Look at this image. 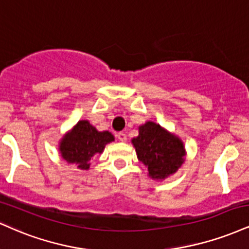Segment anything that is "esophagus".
<instances>
[{
    "label": "esophagus",
    "instance_id": "34e87169",
    "mask_svg": "<svg viewBox=\"0 0 249 249\" xmlns=\"http://www.w3.org/2000/svg\"><path fill=\"white\" fill-rule=\"evenodd\" d=\"M117 138H118L119 142H125L127 140L126 134H125L124 132H118V133H117Z\"/></svg>",
    "mask_w": 249,
    "mask_h": 249
}]
</instances>
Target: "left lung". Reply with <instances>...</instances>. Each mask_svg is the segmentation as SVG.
Returning a JSON list of instances; mask_svg holds the SVG:
<instances>
[{
	"label": "left lung",
	"instance_id": "obj_1",
	"mask_svg": "<svg viewBox=\"0 0 249 249\" xmlns=\"http://www.w3.org/2000/svg\"><path fill=\"white\" fill-rule=\"evenodd\" d=\"M139 161L147 166L152 178H164L174 174L184 161L183 142L159 124L147 122L132 139Z\"/></svg>",
	"mask_w": 249,
	"mask_h": 249
}]
</instances>
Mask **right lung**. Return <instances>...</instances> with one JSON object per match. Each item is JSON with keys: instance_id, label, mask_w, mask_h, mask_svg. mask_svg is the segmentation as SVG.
<instances>
[{"instance_id": "add662e5", "label": "right lung", "mask_w": 249, "mask_h": 249, "mask_svg": "<svg viewBox=\"0 0 249 249\" xmlns=\"http://www.w3.org/2000/svg\"><path fill=\"white\" fill-rule=\"evenodd\" d=\"M115 138L107 131L100 132L88 121H80L60 143V152L68 163H75L77 168L88 169L89 160L96 153H102L107 143Z\"/></svg>"}]
</instances>
